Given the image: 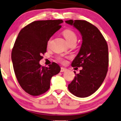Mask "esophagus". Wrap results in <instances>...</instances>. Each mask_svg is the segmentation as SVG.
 <instances>
[{
    "label": "esophagus",
    "instance_id": "obj_1",
    "mask_svg": "<svg viewBox=\"0 0 121 121\" xmlns=\"http://www.w3.org/2000/svg\"><path fill=\"white\" fill-rule=\"evenodd\" d=\"M67 71V68H65L64 67H61V70H60V72H65Z\"/></svg>",
    "mask_w": 121,
    "mask_h": 121
}]
</instances>
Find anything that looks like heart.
Masks as SVG:
<instances>
[{"mask_svg":"<svg viewBox=\"0 0 121 121\" xmlns=\"http://www.w3.org/2000/svg\"><path fill=\"white\" fill-rule=\"evenodd\" d=\"M63 35L69 43H71L72 42H76L78 37H77L75 31H73L71 29H65V30H64L63 31ZM50 41H51V38L49 39L48 41V45H49ZM57 60L58 61L61 62V63L65 62L64 58L62 57H58L57 58Z\"/></svg>","mask_w":121,"mask_h":121,"instance_id":"1","label":"heart"}]
</instances>
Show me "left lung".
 <instances>
[{"instance_id": "left-lung-1", "label": "left lung", "mask_w": 121, "mask_h": 121, "mask_svg": "<svg viewBox=\"0 0 121 121\" xmlns=\"http://www.w3.org/2000/svg\"><path fill=\"white\" fill-rule=\"evenodd\" d=\"M73 25L82 35L80 51L72 61V67H83L68 85L73 95L85 98L94 94L105 79L108 67V50L107 42L96 26L83 20L66 21Z\"/></svg>"}]
</instances>
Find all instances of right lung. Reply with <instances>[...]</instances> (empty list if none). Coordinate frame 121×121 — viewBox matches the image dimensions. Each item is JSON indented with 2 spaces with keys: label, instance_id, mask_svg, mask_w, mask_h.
Here are the masks:
<instances>
[{
  "label": "right lung",
  "instance_id": "obj_1",
  "mask_svg": "<svg viewBox=\"0 0 121 121\" xmlns=\"http://www.w3.org/2000/svg\"><path fill=\"white\" fill-rule=\"evenodd\" d=\"M63 22V20L34 21L22 29L15 40L11 52L14 71L21 87L30 95L38 96L48 91L52 77L60 71L56 63L43 67L39 62L46 52L48 41Z\"/></svg>",
  "mask_w": 121,
  "mask_h": 121
}]
</instances>
